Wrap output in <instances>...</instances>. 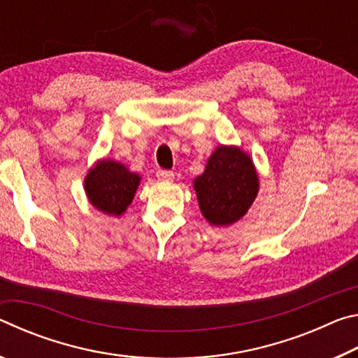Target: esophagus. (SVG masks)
Here are the masks:
<instances>
[{"mask_svg": "<svg viewBox=\"0 0 358 358\" xmlns=\"http://www.w3.org/2000/svg\"><path fill=\"white\" fill-rule=\"evenodd\" d=\"M156 177L159 180H167L169 181V180H173L175 175H173L172 171H164V169H159V171L156 172Z\"/></svg>", "mask_w": 358, "mask_h": 358, "instance_id": "1", "label": "esophagus"}]
</instances>
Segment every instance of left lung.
<instances>
[{"label":"left lung","mask_w":358,"mask_h":358,"mask_svg":"<svg viewBox=\"0 0 358 358\" xmlns=\"http://www.w3.org/2000/svg\"><path fill=\"white\" fill-rule=\"evenodd\" d=\"M199 207L213 226H229L243 217L259 191L250 156L237 147H217L205 172L194 180Z\"/></svg>","instance_id":"obj_1"}]
</instances>
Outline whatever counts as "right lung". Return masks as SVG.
<instances>
[{
    "instance_id": "obj_1",
    "label": "right lung",
    "mask_w": 358,
    "mask_h": 358,
    "mask_svg": "<svg viewBox=\"0 0 358 358\" xmlns=\"http://www.w3.org/2000/svg\"><path fill=\"white\" fill-rule=\"evenodd\" d=\"M141 177L117 161H99L85 178V191L96 208L120 216L134 199Z\"/></svg>"
}]
</instances>
